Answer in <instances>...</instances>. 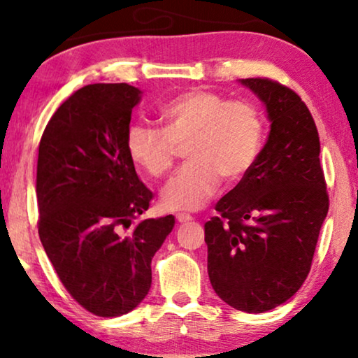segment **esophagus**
Instances as JSON below:
<instances>
[{"instance_id":"34e87169","label":"esophagus","mask_w":358,"mask_h":358,"mask_svg":"<svg viewBox=\"0 0 358 358\" xmlns=\"http://www.w3.org/2000/svg\"><path fill=\"white\" fill-rule=\"evenodd\" d=\"M176 220H178L179 223H187V222H190V220H192V217H190V215H187V213H178V215H176Z\"/></svg>"}]
</instances>
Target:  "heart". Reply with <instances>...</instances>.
Listing matches in <instances>:
<instances>
[{"label":"heart","instance_id":"1","mask_svg":"<svg viewBox=\"0 0 358 358\" xmlns=\"http://www.w3.org/2000/svg\"><path fill=\"white\" fill-rule=\"evenodd\" d=\"M163 130L134 125L127 135L130 159L158 179L173 168L179 146L189 163L161 190L169 212L203 207L227 182L243 179L261 155L266 117L256 104L228 101L218 92L189 90L171 97L159 109Z\"/></svg>","mask_w":358,"mask_h":358}]
</instances>
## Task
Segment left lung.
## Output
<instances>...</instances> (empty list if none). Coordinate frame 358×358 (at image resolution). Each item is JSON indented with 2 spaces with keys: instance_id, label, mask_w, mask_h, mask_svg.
Returning a JSON list of instances; mask_svg holds the SVG:
<instances>
[{
  "instance_id": "left-lung-1",
  "label": "left lung",
  "mask_w": 358,
  "mask_h": 358,
  "mask_svg": "<svg viewBox=\"0 0 358 358\" xmlns=\"http://www.w3.org/2000/svg\"><path fill=\"white\" fill-rule=\"evenodd\" d=\"M271 120L252 169L205 223L208 277L217 295L246 313L285 303L303 285L329 210L311 112L290 87L248 78Z\"/></svg>"
}]
</instances>
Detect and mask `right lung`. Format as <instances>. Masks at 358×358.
Listing matches in <instances>:
<instances>
[{"instance_id":"right-lung-1","label":"right lung","mask_w":358,"mask_h":358,"mask_svg":"<svg viewBox=\"0 0 358 358\" xmlns=\"http://www.w3.org/2000/svg\"><path fill=\"white\" fill-rule=\"evenodd\" d=\"M127 83L87 85L58 107L38 145V236L68 293L92 315H127L151 287V259L174 217L131 222L153 194L127 151L131 109Z\"/></svg>"}]
</instances>
